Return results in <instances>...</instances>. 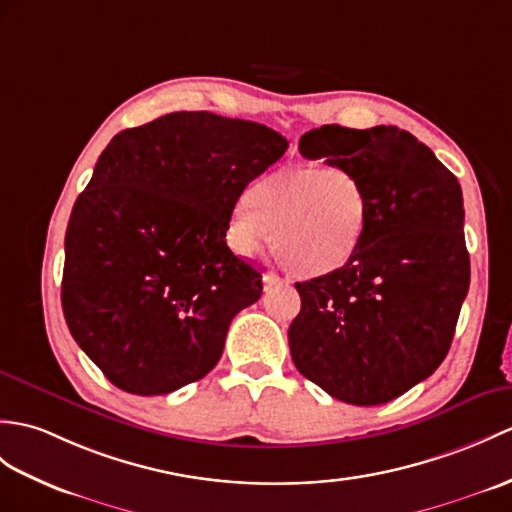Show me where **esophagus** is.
Wrapping results in <instances>:
<instances>
[{
	"instance_id": "1",
	"label": "esophagus",
	"mask_w": 512,
	"mask_h": 512,
	"mask_svg": "<svg viewBox=\"0 0 512 512\" xmlns=\"http://www.w3.org/2000/svg\"><path fill=\"white\" fill-rule=\"evenodd\" d=\"M275 283H281V277L277 275V272H266V275H264V285H266V288H270V285H275Z\"/></svg>"
}]
</instances>
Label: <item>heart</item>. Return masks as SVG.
I'll use <instances>...</instances> for the list:
<instances>
[{
	"label": "heart",
	"instance_id": "obj_1",
	"mask_svg": "<svg viewBox=\"0 0 512 512\" xmlns=\"http://www.w3.org/2000/svg\"><path fill=\"white\" fill-rule=\"evenodd\" d=\"M371 222L362 178L338 165H283L248 187L233 211L231 237L255 253L272 229V251L294 277H325L360 253Z\"/></svg>",
	"mask_w": 512,
	"mask_h": 512
}]
</instances>
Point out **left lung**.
I'll list each match as a JSON object with an SVG mask.
<instances>
[{
    "instance_id": "8db88e82",
    "label": "left lung",
    "mask_w": 512,
    "mask_h": 512,
    "mask_svg": "<svg viewBox=\"0 0 512 512\" xmlns=\"http://www.w3.org/2000/svg\"><path fill=\"white\" fill-rule=\"evenodd\" d=\"M299 150L358 174L371 222L349 266L296 283L292 360L331 397L379 406L430 377L454 340L471 279L462 189L397 126L327 124L305 133Z\"/></svg>"
}]
</instances>
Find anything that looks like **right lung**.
<instances>
[{
	"instance_id": "right-lung-1",
	"label": "right lung",
	"mask_w": 512,
	"mask_h": 512,
	"mask_svg": "<svg viewBox=\"0 0 512 512\" xmlns=\"http://www.w3.org/2000/svg\"><path fill=\"white\" fill-rule=\"evenodd\" d=\"M285 150L277 130L207 111L111 139L71 209L61 285L71 336L111 384L168 395L218 364L264 290L224 240L231 213Z\"/></svg>"
}]
</instances>
